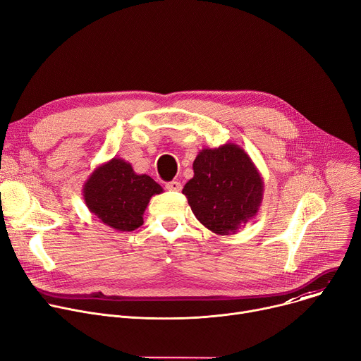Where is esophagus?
<instances>
[{
  "label": "esophagus",
  "mask_w": 361,
  "mask_h": 361,
  "mask_svg": "<svg viewBox=\"0 0 361 361\" xmlns=\"http://www.w3.org/2000/svg\"><path fill=\"white\" fill-rule=\"evenodd\" d=\"M165 188L166 190H171V191H180L181 190V183L180 181H170V183H166L165 184Z\"/></svg>",
  "instance_id": "34e87169"
}]
</instances>
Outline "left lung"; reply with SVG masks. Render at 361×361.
I'll list each match as a JSON object with an SVG mask.
<instances>
[{
  "instance_id": "1",
  "label": "left lung",
  "mask_w": 361,
  "mask_h": 361,
  "mask_svg": "<svg viewBox=\"0 0 361 361\" xmlns=\"http://www.w3.org/2000/svg\"><path fill=\"white\" fill-rule=\"evenodd\" d=\"M195 176L183 188L202 225L218 235L236 233L258 213L264 181L250 155L235 143L203 148L195 162Z\"/></svg>"
}]
</instances>
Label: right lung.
<instances>
[{
	"label": "right lung",
	"mask_w": 361,
	"mask_h": 361,
	"mask_svg": "<svg viewBox=\"0 0 361 361\" xmlns=\"http://www.w3.org/2000/svg\"><path fill=\"white\" fill-rule=\"evenodd\" d=\"M162 187L147 174H136L129 162L111 158L91 173L82 187L88 210L100 222L120 232H130L143 224V213Z\"/></svg>",
	"instance_id": "add662e5"
}]
</instances>
